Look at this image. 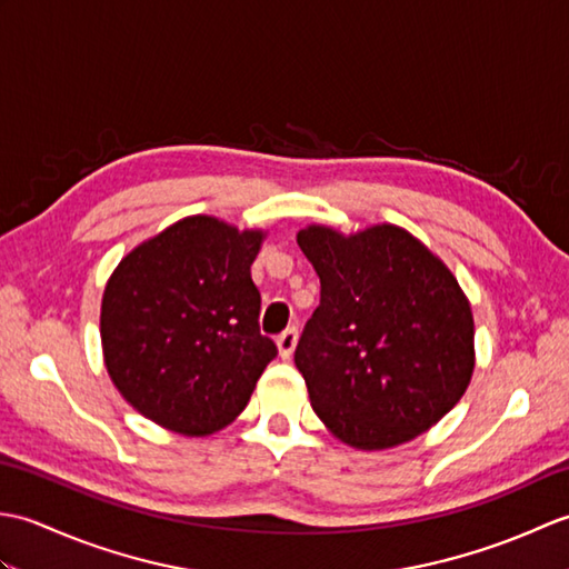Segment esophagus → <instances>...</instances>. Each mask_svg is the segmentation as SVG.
<instances>
[{
  "label": "esophagus",
  "mask_w": 569,
  "mask_h": 569,
  "mask_svg": "<svg viewBox=\"0 0 569 569\" xmlns=\"http://www.w3.org/2000/svg\"><path fill=\"white\" fill-rule=\"evenodd\" d=\"M296 342H298V330L296 328H288L281 337H278L276 345H278V355H281V359H291L293 357Z\"/></svg>",
  "instance_id": "1"
}]
</instances>
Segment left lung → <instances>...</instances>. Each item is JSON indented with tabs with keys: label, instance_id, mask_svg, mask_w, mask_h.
<instances>
[{
	"label": "left lung",
	"instance_id": "1",
	"mask_svg": "<svg viewBox=\"0 0 569 569\" xmlns=\"http://www.w3.org/2000/svg\"><path fill=\"white\" fill-rule=\"evenodd\" d=\"M320 306L296 347L312 410L357 450L430 430L467 391L475 318L452 271L396 224L298 232Z\"/></svg>",
	"mask_w": 569,
	"mask_h": 569
}]
</instances>
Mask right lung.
I'll list each match as a JSON object with an SVG mask.
<instances>
[{
    "label": "right lung",
    "instance_id": "obj_1",
    "mask_svg": "<svg viewBox=\"0 0 569 569\" xmlns=\"http://www.w3.org/2000/svg\"><path fill=\"white\" fill-rule=\"evenodd\" d=\"M261 241V229L186 217L131 249L107 281V371L161 428L188 438L222 430L278 355L259 332L261 296L251 281Z\"/></svg>",
    "mask_w": 569,
    "mask_h": 569
}]
</instances>
